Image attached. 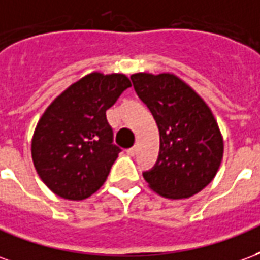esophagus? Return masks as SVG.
I'll use <instances>...</instances> for the list:
<instances>
[{
    "label": "esophagus",
    "mask_w": 260,
    "mask_h": 260,
    "mask_svg": "<svg viewBox=\"0 0 260 260\" xmlns=\"http://www.w3.org/2000/svg\"><path fill=\"white\" fill-rule=\"evenodd\" d=\"M137 153V147H132V148L127 149V155H130V156H134Z\"/></svg>",
    "instance_id": "obj_1"
}]
</instances>
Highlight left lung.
<instances>
[{
  "instance_id": "obj_1",
  "label": "left lung",
  "mask_w": 260,
  "mask_h": 260,
  "mask_svg": "<svg viewBox=\"0 0 260 260\" xmlns=\"http://www.w3.org/2000/svg\"><path fill=\"white\" fill-rule=\"evenodd\" d=\"M132 81L152 113L160 138L158 160L144 172V179L165 198H190L213 180L223 158V138L215 116L177 76L136 73Z\"/></svg>"
}]
</instances>
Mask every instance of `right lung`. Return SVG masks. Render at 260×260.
<instances>
[{
  "label": "right lung",
  "instance_id": "obj_1",
  "mask_svg": "<svg viewBox=\"0 0 260 260\" xmlns=\"http://www.w3.org/2000/svg\"><path fill=\"white\" fill-rule=\"evenodd\" d=\"M132 87L120 73L84 76L45 109L31 140L40 179L65 200L88 198L105 183L122 149L113 144L107 111Z\"/></svg>",
  "mask_w": 260,
  "mask_h": 260
}]
</instances>
